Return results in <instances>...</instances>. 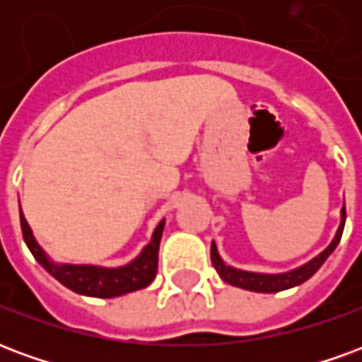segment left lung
Segmentation results:
<instances>
[{
  "label": "left lung",
  "mask_w": 362,
  "mask_h": 362,
  "mask_svg": "<svg viewBox=\"0 0 362 362\" xmlns=\"http://www.w3.org/2000/svg\"><path fill=\"white\" fill-rule=\"evenodd\" d=\"M343 227H345V204L341 207V221H339V228L335 233L334 240L329 243L326 250L320 252L316 258H312L310 262H306L300 267H295L291 272L285 273H256V272H246V269H238V267L228 266L223 262V258L217 252L215 243H211V262L219 277L223 281H227L228 285H235V287L246 288V291H254V293H279L285 288L296 287L306 279H310L314 273L318 272L322 264L329 258V254L335 250V246L339 244L343 235Z\"/></svg>",
  "instance_id": "left-lung-1"
}]
</instances>
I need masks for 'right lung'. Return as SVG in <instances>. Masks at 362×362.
I'll return each mask as SVG.
<instances>
[{"label": "right lung", "instance_id": "right-lung-1", "mask_svg": "<svg viewBox=\"0 0 362 362\" xmlns=\"http://www.w3.org/2000/svg\"><path fill=\"white\" fill-rule=\"evenodd\" d=\"M21 228L23 238L27 243L28 250L33 252L35 259L50 273L52 277L71 288L74 293L85 296H96V298H114V296L127 295L139 288L147 287L155 279L158 266V244L165 228V219L160 221L151 236V243L141 250V254L129 264L119 267H100V266H77V264H56L48 258V254L42 250V246L36 243L33 230L28 227L25 215L21 211Z\"/></svg>", "mask_w": 362, "mask_h": 362}]
</instances>
